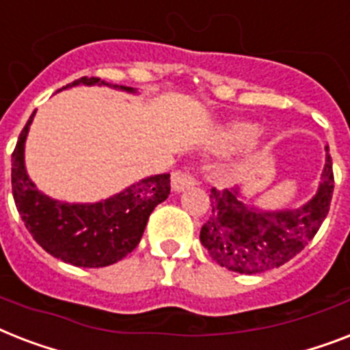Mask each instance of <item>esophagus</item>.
Wrapping results in <instances>:
<instances>
[{
  "instance_id": "1",
  "label": "esophagus",
  "mask_w": 350,
  "mask_h": 350,
  "mask_svg": "<svg viewBox=\"0 0 350 350\" xmlns=\"http://www.w3.org/2000/svg\"><path fill=\"white\" fill-rule=\"evenodd\" d=\"M196 180L194 176L189 174V172H185V170H178L172 174V189L176 192H183V190L190 189V187H194Z\"/></svg>"
}]
</instances>
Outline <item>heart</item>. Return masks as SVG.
<instances>
[{
    "label": "heart",
    "instance_id": "b5f03b06",
    "mask_svg": "<svg viewBox=\"0 0 350 350\" xmlns=\"http://www.w3.org/2000/svg\"><path fill=\"white\" fill-rule=\"evenodd\" d=\"M257 133L258 127L254 122L232 120L214 131V135L210 138V146L219 152H230V150L239 149L248 144L254 146L257 138L255 141L253 138L257 136Z\"/></svg>",
    "mask_w": 350,
    "mask_h": 350
}]
</instances>
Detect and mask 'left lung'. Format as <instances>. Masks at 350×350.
I'll list each match as a JSON object with an SVG mask.
<instances>
[{
    "label": "left lung",
    "instance_id": "obj_1",
    "mask_svg": "<svg viewBox=\"0 0 350 350\" xmlns=\"http://www.w3.org/2000/svg\"><path fill=\"white\" fill-rule=\"evenodd\" d=\"M329 150V147H325ZM334 190L332 160L325 154V165L313 200L300 208L260 210L244 203L241 192L210 190L208 221L200 239L215 262L237 273L255 275L278 268L300 254L313 239L327 217Z\"/></svg>",
    "mask_w": 350,
    "mask_h": 350
}]
</instances>
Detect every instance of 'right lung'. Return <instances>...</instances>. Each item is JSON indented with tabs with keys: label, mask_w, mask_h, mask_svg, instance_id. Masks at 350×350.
<instances>
[{
	"label": "right lung",
	"mask_w": 350,
	"mask_h": 350,
	"mask_svg": "<svg viewBox=\"0 0 350 350\" xmlns=\"http://www.w3.org/2000/svg\"><path fill=\"white\" fill-rule=\"evenodd\" d=\"M111 86L96 77H81L64 88ZM136 93L127 86H113ZM28 118L12 152V194L25 226L44 252L79 268H104L138 246L156 204L170 194V174H156L131 185L98 203H62L36 189L25 169V140L33 120Z\"/></svg>",
	"instance_id": "obj_1"
}]
</instances>
